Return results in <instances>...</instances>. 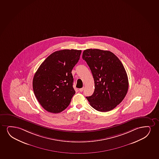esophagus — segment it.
Masks as SVG:
<instances>
[{
    "label": "esophagus",
    "instance_id": "esophagus-1",
    "mask_svg": "<svg viewBox=\"0 0 159 159\" xmlns=\"http://www.w3.org/2000/svg\"><path fill=\"white\" fill-rule=\"evenodd\" d=\"M83 91H84V87H83V88H81V89H79V91L81 92H83Z\"/></svg>",
    "mask_w": 159,
    "mask_h": 159
}]
</instances>
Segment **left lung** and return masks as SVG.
I'll use <instances>...</instances> for the list:
<instances>
[{
  "label": "left lung",
  "instance_id": "1",
  "mask_svg": "<svg viewBox=\"0 0 159 159\" xmlns=\"http://www.w3.org/2000/svg\"><path fill=\"white\" fill-rule=\"evenodd\" d=\"M94 80L93 94L86 98L98 111L106 112L116 108L127 93L126 70L116 56L109 51L87 49L83 53Z\"/></svg>",
  "mask_w": 159,
  "mask_h": 159
}]
</instances>
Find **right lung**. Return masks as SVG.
Masks as SVG:
<instances>
[{
	"mask_svg": "<svg viewBox=\"0 0 159 159\" xmlns=\"http://www.w3.org/2000/svg\"><path fill=\"white\" fill-rule=\"evenodd\" d=\"M81 51L63 50L48 56L35 72L33 89L35 97L46 111L58 113L70 103L75 91L72 70L78 62Z\"/></svg>",
	"mask_w": 159,
	"mask_h": 159,
	"instance_id": "right-lung-1",
	"label": "right lung"
}]
</instances>
